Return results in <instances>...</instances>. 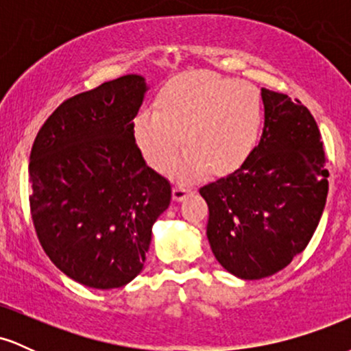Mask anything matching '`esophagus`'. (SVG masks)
Returning a JSON list of instances; mask_svg holds the SVG:
<instances>
[{"mask_svg":"<svg viewBox=\"0 0 351 351\" xmlns=\"http://www.w3.org/2000/svg\"><path fill=\"white\" fill-rule=\"evenodd\" d=\"M191 193H193L191 188L184 186V184H176V186L173 188V199L183 201V199H186Z\"/></svg>","mask_w":351,"mask_h":351,"instance_id":"34e87169","label":"esophagus"}]
</instances>
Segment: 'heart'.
I'll use <instances>...</instances> for the list:
<instances>
[{
	"mask_svg": "<svg viewBox=\"0 0 351 351\" xmlns=\"http://www.w3.org/2000/svg\"><path fill=\"white\" fill-rule=\"evenodd\" d=\"M264 100L249 82L216 74H186L171 80L156 99V112H140L134 138L145 162L165 170L183 147L188 150L168 173L180 181L237 170L259 143Z\"/></svg>",
	"mask_w": 351,
	"mask_h": 351,
	"instance_id": "1",
	"label": "heart"
}]
</instances>
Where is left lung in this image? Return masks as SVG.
Returning a JSON list of instances; mask_svg holds the SVG:
<instances>
[{
    "mask_svg": "<svg viewBox=\"0 0 351 351\" xmlns=\"http://www.w3.org/2000/svg\"><path fill=\"white\" fill-rule=\"evenodd\" d=\"M264 128L245 162L199 189L217 263L245 280L269 277L307 247L328 193L315 119L297 100L263 88Z\"/></svg>",
    "mask_w": 351,
    "mask_h": 351,
    "instance_id": "8db88e82",
    "label": "left lung"
}]
</instances>
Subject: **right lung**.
Instances as JSON below:
<instances>
[{
    "label": "right lung",
    "mask_w": 351,
    "mask_h": 351,
    "mask_svg": "<svg viewBox=\"0 0 351 351\" xmlns=\"http://www.w3.org/2000/svg\"><path fill=\"white\" fill-rule=\"evenodd\" d=\"M148 84L128 74L56 108L29 156L31 215L56 267L92 289H117L142 272L152 228L171 186L134 138Z\"/></svg>",
    "instance_id": "1"
}]
</instances>
